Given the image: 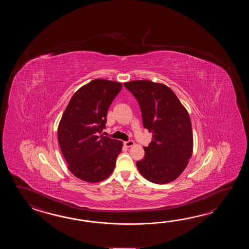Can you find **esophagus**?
Here are the masks:
<instances>
[{
  "label": "esophagus",
  "instance_id": "esophagus-1",
  "mask_svg": "<svg viewBox=\"0 0 249 249\" xmlns=\"http://www.w3.org/2000/svg\"><path fill=\"white\" fill-rule=\"evenodd\" d=\"M134 142H132V141H128V142H124V145L127 147V148H130V147H132V146H134Z\"/></svg>",
  "mask_w": 249,
  "mask_h": 249
}]
</instances>
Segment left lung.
Instances as JSON below:
<instances>
[{
	"instance_id": "obj_1",
	"label": "left lung",
	"mask_w": 249,
	"mask_h": 249,
	"mask_svg": "<svg viewBox=\"0 0 249 249\" xmlns=\"http://www.w3.org/2000/svg\"><path fill=\"white\" fill-rule=\"evenodd\" d=\"M124 86L137 99L143 126L152 141L143 147L145 156L137 161L145 179L157 184L176 180L193 153V133L189 113L168 86L149 80H134Z\"/></svg>"
}]
</instances>
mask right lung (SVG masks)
Returning a JSON list of instances; mask_svg holds the SVG:
<instances>
[{"instance_id": "right-lung-1", "label": "right lung", "mask_w": 249, "mask_h": 249, "mask_svg": "<svg viewBox=\"0 0 249 249\" xmlns=\"http://www.w3.org/2000/svg\"><path fill=\"white\" fill-rule=\"evenodd\" d=\"M122 84L94 79L74 92L58 126V141L68 168L80 180L99 182L115 169L123 142L100 136L108 107Z\"/></svg>"}]
</instances>
